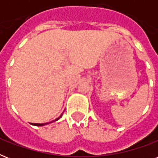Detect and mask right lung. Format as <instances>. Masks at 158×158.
<instances>
[{
  "label": "right lung",
  "instance_id": "obj_1",
  "mask_svg": "<svg viewBox=\"0 0 158 158\" xmlns=\"http://www.w3.org/2000/svg\"><path fill=\"white\" fill-rule=\"evenodd\" d=\"M61 115H60V117L57 118V119H56V120H59L60 118L61 117ZM55 120H53V121H55ZM49 123H51V122H49ZM32 125H37V126H43V125H48V123H45V124H37V123H32Z\"/></svg>",
  "mask_w": 158,
  "mask_h": 158
}]
</instances>
